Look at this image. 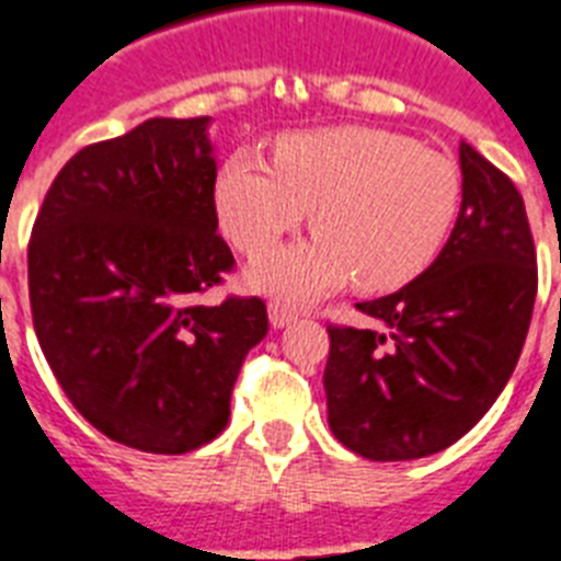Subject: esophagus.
<instances>
[{
    "instance_id": "esophagus-1",
    "label": "esophagus",
    "mask_w": 561,
    "mask_h": 561,
    "mask_svg": "<svg viewBox=\"0 0 561 561\" xmlns=\"http://www.w3.org/2000/svg\"><path fill=\"white\" fill-rule=\"evenodd\" d=\"M267 313H271L273 328H285V324H290L299 319V310L290 308V305H285V302H271Z\"/></svg>"
}]
</instances>
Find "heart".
Returning a JSON list of instances; mask_svg holds the SVG:
<instances>
[{"instance_id": "heart-1", "label": "heart", "mask_w": 561, "mask_h": 561, "mask_svg": "<svg viewBox=\"0 0 561 561\" xmlns=\"http://www.w3.org/2000/svg\"><path fill=\"white\" fill-rule=\"evenodd\" d=\"M462 208V173L445 153L397 130L285 134L273 162L239 150L216 182V214L244 253H262L313 210L317 237L265 253L248 271L253 290L308 302L356 276L362 290L416 279L448 242Z\"/></svg>"}]
</instances>
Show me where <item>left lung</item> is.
<instances>
[{
  "instance_id": "left-lung-1",
  "label": "left lung",
  "mask_w": 561,
  "mask_h": 561,
  "mask_svg": "<svg viewBox=\"0 0 561 561\" xmlns=\"http://www.w3.org/2000/svg\"><path fill=\"white\" fill-rule=\"evenodd\" d=\"M462 208L431 267L359 302L376 328L328 324L331 431L353 454L404 462L477 425L511 379L536 302V248L522 193L459 145Z\"/></svg>"
}]
</instances>
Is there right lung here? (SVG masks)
Masks as SVG:
<instances>
[{
  "mask_svg": "<svg viewBox=\"0 0 561 561\" xmlns=\"http://www.w3.org/2000/svg\"><path fill=\"white\" fill-rule=\"evenodd\" d=\"M208 122L159 116L82 148L27 242L33 328L56 382L96 431L145 454L216 439L267 333L259 296L199 299L233 271Z\"/></svg>",
  "mask_w": 561,
  "mask_h": 561,
  "instance_id": "right-lung-1",
  "label": "right lung"
}]
</instances>
